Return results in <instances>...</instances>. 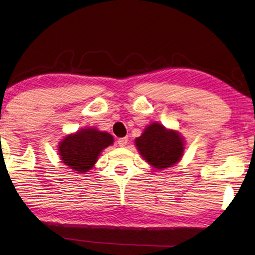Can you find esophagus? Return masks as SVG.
<instances>
[{
  "mask_svg": "<svg viewBox=\"0 0 255 255\" xmlns=\"http://www.w3.org/2000/svg\"><path fill=\"white\" fill-rule=\"evenodd\" d=\"M117 142H118V145H119L120 147H125V146L127 145V142H128V138H127V137L119 138V139L117 140Z\"/></svg>",
  "mask_w": 255,
  "mask_h": 255,
  "instance_id": "1",
  "label": "esophagus"
}]
</instances>
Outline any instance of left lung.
Instances as JSON below:
<instances>
[{"mask_svg": "<svg viewBox=\"0 0 255 255\" xmlns=\"http://www.w3.org/2000/svg\"><path fill=\"white\" fill-rule=\"evenodd\" d=\"M136 146L143 159L158 169L177 163L184 151V143L178 132L167 130L159 124L148 126L136 139Z\"/></svg>", "mask_w": 255, "mask_h": 255, "instance_id": "obj_1", "label": "left lung"}]
</instances>
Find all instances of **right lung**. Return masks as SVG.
<instances>
[{"mask_svg":"<svg viewBox=\"0 0 255 255\" xmlns=\"http://www.w3.org/2000/svg\"><path fill=\"white\" fill-rule=\"evenodd\" d=\"M114 142L113 136L97 129H82L75 135H69L59 146L62 163L79 173L94 167L104 148Z\"/></svg>","mask_w":255,"mask_h":255,"instance_id":"1","label":"right lung"}]
</instances>
